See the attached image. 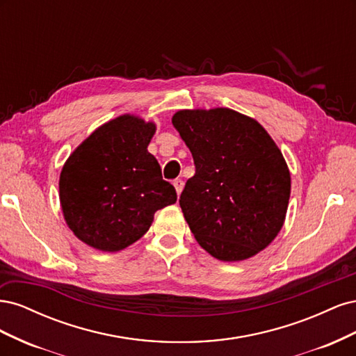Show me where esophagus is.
I'll return each mask as SVG.
<instances>
[{
	"label": "esophagus",
	"instance_id": "esophagus-1",
	"mask_svg": "<svg viewBox=\"0 0 356 356\" xmlns=\"http://www.w3.org/2000/svg\"><path fill=\"white\" fill-rule=\"evenodd\" d=\"M174 187H175V190H177V195L179 196L181 195V191H182V188H184V181L182 179H175L174 181Z\"/></svg>",
	"mask_w": 356,
	"mask_h": 356
}]
</instances>
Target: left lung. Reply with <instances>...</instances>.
<instances>
[{"label":"left lung","instance_id":"8db88e82","mask_svg":"<svg viewBox=\"0 0 356 356\" xmlns=\"http://www.w3.org/2000/svg\"><path fill=\"white\" fill-rule=\"evenodd\" d=\"M172 124L195 160L179 207L199 245L221 261L263 251L282 229L291 193L286 161L270 135L230 108L181 110Z\"/></svg>","mask_w":356,"mask_h":356}]
</instances>
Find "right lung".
Segmentation results:
<instances>
[{
  "label": "right lung",
  "mask_w": 356,
  "mask_h": 356,
  "mask_svg": "<svg viewBox=\"0 0 356 356\" xmlns=\"http://www.w3.org/2000/svg\"><path fill=\"white\" fill-rule=\"evenodd\" d=\"M156 124L124 114L102 124L62 168L59 199L68 227L95 250L122 251L148 232L154 212L177 202L148 144Z\"/></svg>",
  "instance_id": "obj_1"
}]
</instances>
